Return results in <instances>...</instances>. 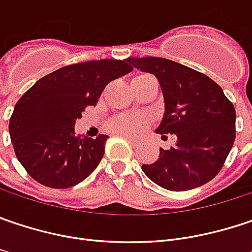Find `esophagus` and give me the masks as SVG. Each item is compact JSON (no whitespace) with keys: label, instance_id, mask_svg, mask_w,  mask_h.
<instances>
[{"label":"esophagus","instance_id":"1","mask_svg":"<svg viewBox=\"0 0 252 252\" xmlns=\"http://www.w3.org/2000/svg\"><path fill=\"white\" fill-rule=\"evenodd\" d=\"M126 141H129L131 144H135V142H138V140L135 138V137H129V135H123Z\"/></svg>","mask_w":252,"mask_h":252}]
</instances>
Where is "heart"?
I'll use <instances>...</instances> for the list:
<instances>
[{"instance_id":"obj_1","label":"heart","mask_w":252,"mask_h":252,"mask_svg":"<svg viewBox=\"0 0 252 252\" xmlns=\"http://www.w3.org/2000/svg\"><path fill=\"white\" fill-rule=\"evenodd\" d=\"M147 124V118L141 114H121L110 121V129L115 134H135Z\"/></svg>"}]
</instances>
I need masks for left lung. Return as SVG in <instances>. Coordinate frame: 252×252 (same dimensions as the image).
<instances>
[{"mask_svg":"<svg viewBox=\"0 0 252 252\" xmlns=\"http://www.w3.org/2000/svg\"><path fill=\"white\" fill-rule=\"evenodd\" d=\"M126 61L156 75L165 102L157 132L177 135L174 147L159 148L156 162L142 165L144 174L170 191H187L211 181L235 140V108L222 88L205 74L167 58Z\"/></svg>","mask_w":252,"mask_h":252,"instance_id":"1","label":"left lung"}]
</instances>
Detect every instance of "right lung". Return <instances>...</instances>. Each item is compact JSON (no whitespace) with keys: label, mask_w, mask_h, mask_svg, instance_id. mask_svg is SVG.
Returning a JSON list of instances; mask_svg holds the SVG:
<instances>
[{"label":"right lung","mask_w":252,"mask_h":252,"mask_svg":"<svg viewBox=\"0 0 252 252\" xmlns=\"http://www.w3.org/2000/svg\"><path fill=\"white\" fill-rule=\"evenodd\" d=\"M132 71L126 60H99L60 68L38 80L15 104L9 135L27 172L50 188L80 184L104 157L108 135L75 134V121L95 107L108 82Z\"/></svg>","instance_id":"right-lung-1"}]
</instances>
